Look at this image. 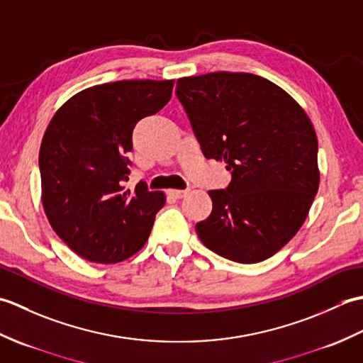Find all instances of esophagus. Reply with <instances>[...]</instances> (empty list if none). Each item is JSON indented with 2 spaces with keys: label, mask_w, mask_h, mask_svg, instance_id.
Wrapping results in <instances>:
<instances>
[{
  "label": "esophagus",
  "mask_w": 363,
  "mask_h": 363,
  "mask_svg": "<svg viewBox=\"0 0 363 363\" xmlns=\"http://www.w3.org/2000/svg\"><path fill=\"white\" fill-rule=\"evenodd\" d=\"M168 195L176 198V199H181L187 195V191L186 190H168Z\"/></svg>",
  "instance_id": "1"
}]
</instances>
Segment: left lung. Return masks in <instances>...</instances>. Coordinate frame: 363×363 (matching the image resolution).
Masks as SVG:
<instances>
[{"mask_svg":"<svg viewBox=\"0 0 363 363\" xmlns=\"http://www.w3.org/2000/svg\"><path fill=\"white\" fill-rule=\"evenodd\" d=\"M204 157L225 160L233 179L211 190L212 212L196 223L218 256L257 264L303 226L318 191V140L287 91L251 73L217 72L177 79Z\"/></svg>","mask_w":363,"mask_h":363,"instance_id":"obj_1","label":"left lung"}]
</instances>
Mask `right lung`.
I'll return each instance as SVG.
<instances>
[{"label": "right lung", "mask_w": 363, "mask_h": 363, "mask_svg": "<svg viewBox=\"0 0 363 363\" xmlns=\"http://www.w3.org/2000/svg\"><path fill=\"white\" fill-rule=\"evenodd\" d=\"M174 81H117L79 91L54 113L38 154L51 228L82 259L115 264L143 248L162 191L125 190L133 130L172 98Z\"/></svg>", "instance_id": "add662e5"}]
</instances>
